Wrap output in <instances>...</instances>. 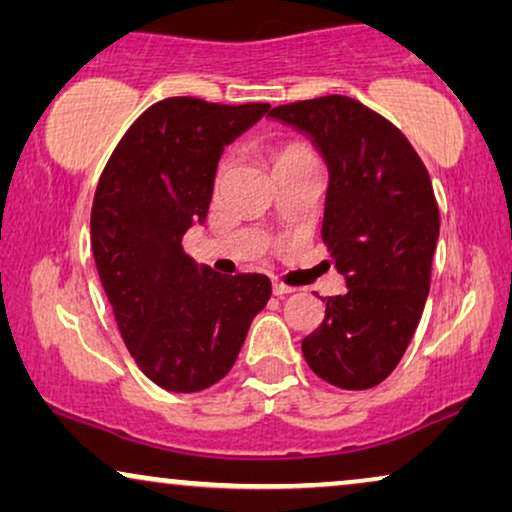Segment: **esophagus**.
Returning <instances> with one entry per match:
<instances>
[{
    "label": "esophagus",
    "instance_id": "1",
    "mask_svg": "<svg viewBox=\"0 0 512 512\" xmlns=\"http://www.w3.org/2000/svg\"><path fill=\"white\" fill-rule=\"evenodd\" d=\"M296 289H291V286H286V284H279V282H275L272 284V293H275V296H289V293H293Z\"/></svg>",
    "mask_w": 512,
    "mask_h": 512
}]
</instances>
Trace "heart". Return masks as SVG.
I'll return each mask as SVG.
<instances>
[{"instance_id":"1","label":"heart","mask_w":512,"mask_h":512,"mask_svg":"<svg viewBox=\"0 0 512 512\" xmlns=\"http://www.w3.org/2000/svg\"><path fill=\"white\" fill-rule=\"evenodd\" d=\"M305 156H312V153L307 151L305 146H300V144H286V146H282V149H279V151L275 153V163H284V160L305 158ZM228 165H230V158H223L221 165H219V179L223 177V174H226Z\"/></svg>"}]
</instances>
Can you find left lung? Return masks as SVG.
I'll return each mask as SVG.
<instances>
[{"label":"left lung","mask_w":512,"mask_h":512,"mask_svg":"<svg viewBox=\"0 0 512 512\" xmlns=\"http://www.w3.org/2000/svg\"><path fill=\"white\" fill-rule=\"evenodd\" d=\"M312 137L328 165L321 240L347 291L324 298L326 317L303 340L321 380L377 387L394 373L422 319L440 233L431 177L394 123L345 95L270 111Z\"/></svg>","instance_id":"obj_1"}]
</instances>
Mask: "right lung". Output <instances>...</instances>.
Instances as JSON below:
<instances>
[{
	"label": "right lung",
	"mask_w": 512,
	"mask_h": 512,
	"mask_svg": "<svg viewBox=\"0 0 512 512\" xmlns=\"http://www.w3.org/2000/svg\"><path fill=\"white\" fill-rule=\"evenodd\" d=\"M268 111L167 97L130 125L97 184L90 242L104 293L139 370L174 394L223 380L270 300L265 275H219L181 247L207 219L223 146Z\"/></svg>",
	"instance_id": "right-lung-1"
}]
</instances>
